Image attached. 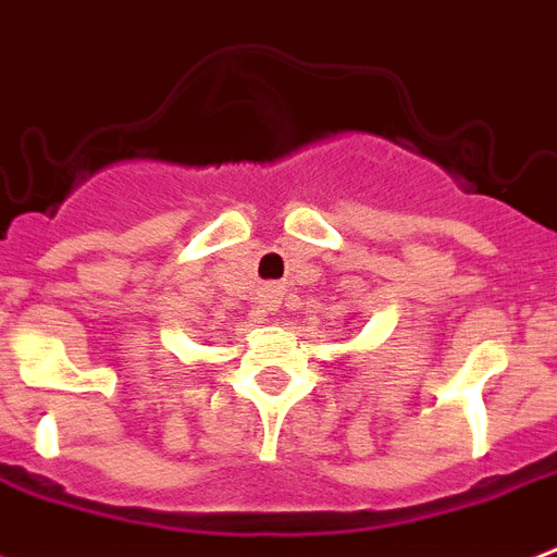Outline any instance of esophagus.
Instances as JSON below:
<instances>
[{
	"mask_svg": "<svg viewBox=\"0 0 557 557\" xmlns=\"http://www.w3.org/2000/svg\"><path fill=\"white\" fill-rule=\"evenodd\" d=\"M280 295H283V292H280V286H274V283H269V286H262V292H260V297H262V304L269 306H277L280 304Z\"/></svg>",
	"mask_w": 557,
	"mask_h": 557,
	"instance_id": "34e87169",
	"label": "esophagus"
}]
</instances>
